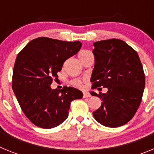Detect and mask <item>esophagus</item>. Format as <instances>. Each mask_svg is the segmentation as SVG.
I'll list each match as a JSON object with an SVG mask.
<instances>
[{
	"instance_id": "esophagus-1",
	"label": "esophagus",
	"mask_w": 154,
	"mask_h": 154,
	"mask_svg": "<svg viewBox=\"0 0 154 154\" xmlns=\"http://www.w3.org/2000/svg\"><path fill=\"white\" fill-rule=\"evenodd\" d=\"M91 95L89 93V92H83V98H89L90 97Z\"/></svg>"
}]
</instances>
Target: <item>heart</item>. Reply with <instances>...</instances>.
<instances>
[{
    "label": "heart",
    "instance_id": "b5f03b06",
    "mask_svg": "<svg viewBox=\"0 0 154 154\" xmlns=\"http://www.w3.org/2000/svg\"><path fill=\"white\" fill-rule=\"evenodd\" d=\"M87 52H89V51H82L79 54V57L82 56V55H84V54H85V53H87ZM72 83L73 85H75V86H76V87H78V88H81V87L82 86V82L80 79L72 80Z\"/></svg>",
    "mask_w": 154,
    "mask_h": 154
}]
</instances>
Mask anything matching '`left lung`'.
Listing matches in <instances>:
<instances>
[{"label": "left lung", "mask_w": 154, "mask_h": 154, "mask_svg": "<svg viewBox=\"0 0 154 154\" xmlns=\"http://www.w3.org/2000/svg\"><path fill=\"white\" fill-rule=\"evenodd\" d=\"M95 65L90 81L92 89L107 88L99 96L101 106L92 112L100 124L118 127L127 123L138 109L145 87V75L139 55L133 48L119 39L93 43Z\"/></svg>", "instance_id": "1"}]
</instances>
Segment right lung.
Returning a JSON list of instances; mask_svg holds the SVG:
<instances>
[{"label": "right lung", "instance_id": "obj_1", "mask_svg": "<svg viewBox=\"0 0 154 154\" xmlns=\"http://www.w3.org/2000/svg\"><path fill=\"white\" fill-rule=\"evenodd\" d=\"M82 43L40 37L18 53L14 66L12 89L24 115L35 126L51 129L69 116L71 102L83 94L73 87L52 89L53 79L63 63L78 52Z\"/></svg>", "mask_w": 154, "mask_h": 154}]
</instances>
